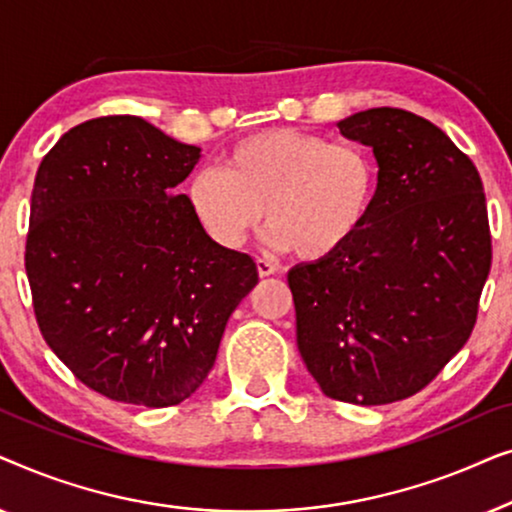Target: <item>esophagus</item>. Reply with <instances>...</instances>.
<instances>
[{
  "label": "esophagus",
  "instance_id": "1",
  "mask_svg": "<svg viewBox=\"0 0 512 512\" xmlns=\"http://www.w3.org/2000/svg\"><path fill=\"white\" fill-rule=\"evenodd\" d=\"M256 268H258V277H270V275H275V272H277V265L268 261V258H258Z\"/></svg>",
  "mask_w": 512,
  "mask_h": 512
}]
</instances>
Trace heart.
Instances as JSON below:
<instances>
[{
	"label": "heart",
	"mask_w": 512,
	"mask_h": 512,
	"mask_svg": "<svg viewBox=\"0 0 512 512\" xmlns=\"http://www.w3.org/2000/svg\"><path fill=\"white\" fill-rule=\"evenodd\" d=\"M380 172L366 146L293 128L240 139L219 170L188 181V207L216 244L237 249L263 221L268 240L303 261L345 247L373 212Z\"/></svg>",
	"instance_id": "heart-1"
}]
</instances>
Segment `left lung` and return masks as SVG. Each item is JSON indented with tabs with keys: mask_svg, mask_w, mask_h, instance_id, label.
Here are the masks:
<instances>
[{
	"mask_svg": "<svg viewBox=\"0 0 512 512\" xmlns=\"http://www.w3.org/2000/svg\"><path fill=\"white\" fill-rule=\"evenodd\" d=\"M373 146L366 226L289 272L298 352L326 396L384 405L422 391L466 345L492 268L480 174L438 125L377 107L345 118Z\"/></svg>",
	"mask_w": 512,
	"mask_h": 512,
	"instance_id": "1",
	"label": "left lung"
}]
</instances>
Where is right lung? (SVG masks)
Returning <instances> with one entry per match:
<instances>
[{
	"label": "right lung",
	"instance_id": "right-lung-1",
	"mask_svg": "<svg viewBox=\"0 0 512 512\" xmlns=\"http://www.w3.org/2000/svg\"><path fill=\"white\" fill-rule=\"evenodd\" d=\"M200 149L139 116L76 125L41 160L25 270L55 356L111 401H186L216 361L254 258L216 244L177 186Z\"/></svg>",
	"mask_w": 512,
	"mask_h": 512
}]
</instances>
